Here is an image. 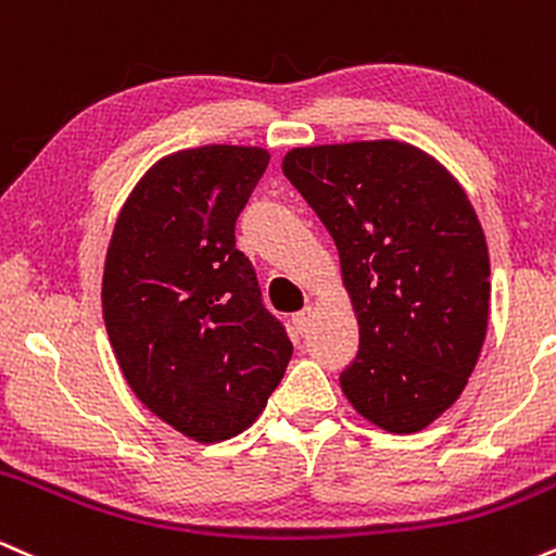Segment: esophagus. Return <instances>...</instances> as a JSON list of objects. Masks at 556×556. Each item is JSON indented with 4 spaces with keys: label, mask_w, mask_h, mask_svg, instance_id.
Here are the masks:
<instances>
[{
    "label": "esophagus",
    "mask_w": 556,
    "mask_h": 556,
    "mask_svg": "<svg viewBox=\"0 0 556 556\" xmlns=\"http://www.w3.org/2000/svg\"><path fill=\"white\" fill-rule=\"evenodd\" d=\"M311 321H314V308H311V305H308V308L298 311V314L292 316V324H295V329L300 331V334H303V331L311 327Z\"/></svg>",
    "instance_id": "esophagus-1"
}]
</instances>
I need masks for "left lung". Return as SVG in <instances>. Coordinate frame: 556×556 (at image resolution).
<instances>
[{"instance_id":"obj_1","label":"left lung","mask_w":556,"mask_h":556,"mask_svg":"<svg viewBox=\"0 0 556 556\" xmlns=\"http://www.w3.org/2000/svg\"><path fill=\"white\" fill-rule=\"evenodd\" d=\"M282 172L329 229L358 316L344 397L392 433L426 429L460 397L486 340L489 248L468 195L400 140L292 149Z\"/></svg>"}]
</instances>
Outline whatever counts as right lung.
Here are the masks:
<instances>
[{
  "label": "right lung",
  "instance_id": "1",
  "mask_svg": "<svg viewBox=\"0 0 556 556\" xmlns=\"http://www.w3.org/2000/svg\"><path fill=\"white\" fill-rule=\"evenodd\" d=\"M266 164L253 146L162 159L125 201L106 251L101 308L127 384L203 444L245 431L292 358L256 269L235 248V222Z\"/></svg>",
  "mask_w": 556,
  "mask_h": 556
}]
</instances>
